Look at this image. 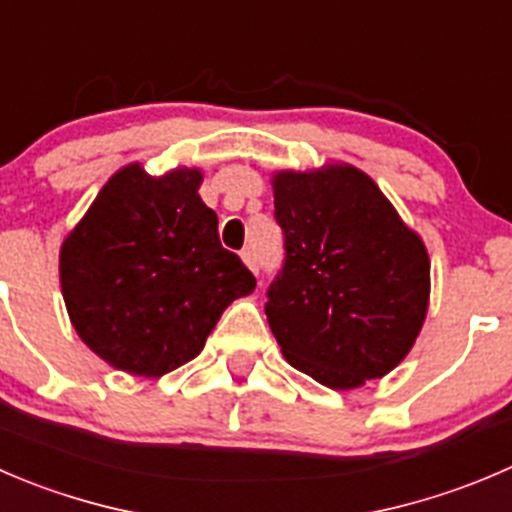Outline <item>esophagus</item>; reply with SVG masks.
Here are the masks:
<instances>
[{"instance_id": "esophagus-1", "label": "esophagus", "mask_w": 512, "mask_h": 512, "mask_svg": "<svg viewBox=\"0 0 512 512\" xmlns=\"http://www.w3.org/2000/svg\"><path fill=\"white\" fill-rule=\"evenodd\" d=\"M240 257H242V262H245L247 270L257 272V255H255V252H252V250H242Z\"/></svg>"}]
</instances>
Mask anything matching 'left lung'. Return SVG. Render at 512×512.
Segmentation results:
<instances>
[{"mask_svg": "<svg viewBox=\"0 0 512 512\" xmlns=\"http://www.w3.org/2000/svg\"><path fill=\"white\" fill-rule=\"evenodd\" d=\"M270 185L287 260L265 315L285 360L332 390L388 375L428 317L423 237L347 162L275 170Z\"/></svg>", "mask_w": 512, "mask_h": 512, "instance_id": "obj_1", "label": "left lung"}]
</instances>
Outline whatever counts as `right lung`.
Returning a JSON list of instances; mask_svg holds the SVG:
<instances>
[{"label":"right lung","mask_w":512,"mask_h":512,"mask_svg":"<svg viewBox=\"0 0 512 512\" xmlns=\"http://www.w3.org/2000/svg\"><path fill=\"white\" fill-rule=\"evenodd\" d=\"M200 167H119L59 247V285L84 345L109 367L162 377L202 352L255 277L217 237Z\"/></svg>","instance_id":"obj_1"}]
</instances>
